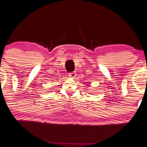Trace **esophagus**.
Masks as SVG:
<instances>
[{
  "mask_svg": "<svg viewBox=\"0 0 147 147\" xmlns=\"http://www.w3.org/2000/svg\"><path fill=\"white\" fill-rule=\"evenodd\" d=\"M76 75V73L75 71H74V72H71V73H69V76H70V77H71V78H74V77H75Z\"/></svg>",
  "mask_w": 147,
  "mask_h": 147,
  "instance_id": "34e87169",
  "label": "esophagus"
}]
</instances>
